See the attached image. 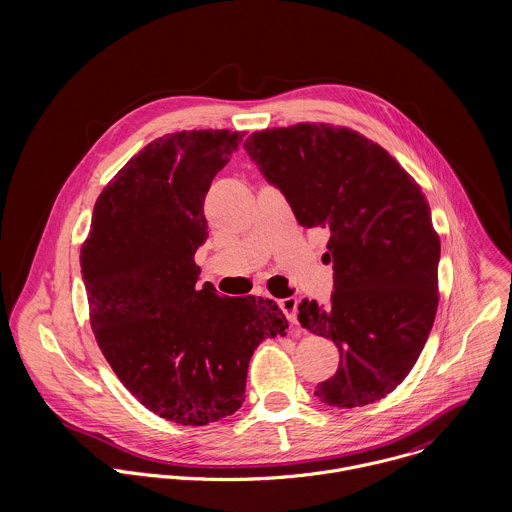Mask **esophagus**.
Returning a JSON list of instances; mask_svg holds the SVG:
<instances>
[{"mask_svg":"<svg viewBox=\"0 0 512 512\" xmlns=\"http://www.w3.org/2000/svg\"><path fill=\"white\" fill-rule=\"evenodd\" d=\"M278 303H280L282 311L286 313L288 321L295 323V321H297V299H295V297H284V299H280Z\"/></svg>","mask_w":512,"mask_h":512,"instance_id":"34e87169","label":"esophagus"}]
</instances>
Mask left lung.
I'll use <instances>...</instances> for the list:
<instances>
[{"mask_svg": "<svg viewBox=\"0 0 512 512\" xmlns=\"http://www.w3.org/2000/svg\"><path fill=\"white\" fill-rule=\"evenodd\" d=\"M244 147L301 226L329 230L331 305L303 299L297 313L341 355L315 396L337 408L384 398L416 365L438 311L439 236L422 187L384 147L345 126L268 128Z\"/></svg>", "mask_w": 512, "mask_h": 512, "instance_id": "obj_1", "label": "left lung"}]
</instances>
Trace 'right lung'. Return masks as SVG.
Here are the masks:
<instances>
[{
	"label": "right lung",
	"mask_w": 512,
	"mask_h": 512,
	"mask_svg": "<svg viewBox=\"0 0 512 512\" xmlns=\"http://www.w3.org/2000/svg\"><path fill=\"white\" fill-rule=\"evenodd\" d=\"M242 138L183 130L147 144L100 193L80 248L102 355L149 412L183 426L234 414L252 353L288 329L274 299L195 286L205 195Z\"/></svg>",
	"instance_id": "obj_1"
}]
</instances>
